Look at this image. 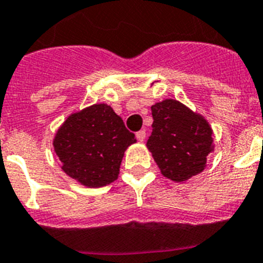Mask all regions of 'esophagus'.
<instances>
[{"mask_svg": "<svg viewBox=\"0 0 263 263\" xmlns=\"http://www.w3.org/2000/svg\"><path fill=\"white\" fill-rule=\"evenodd\" d=\"M136 137H137V139H138V141H141V142H142V141H145V138H146V130L143 129V130H139V132H137Z\"/></svg>", "mask_w": 263, "mask_h": 263, "instance_id": "34e87169", "label": "esophagus"}]
</instances>
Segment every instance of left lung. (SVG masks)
I'll return each instance as SVG.
<instances>
[{"instance_id": "8db88e82", "label": "left lung", "mask_w": 263, "mask_h": 263, "mask_svg": "<svg viewBox=\"0 0 263 263\" xmlns=\"http://www.w3.org/2000/svg\"><path fill=\"white\" fill-rule=\"evenodd\" d=\"M152 115L153 133L146 146L162 175L184 182L200 174L213 152V132L208 121L173 99L153 105Z\"/></svg>"}]
</instances>
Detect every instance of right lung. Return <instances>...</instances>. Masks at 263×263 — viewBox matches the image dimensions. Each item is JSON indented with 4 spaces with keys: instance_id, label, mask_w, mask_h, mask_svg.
<instances>
[{
    "instance_id": "right-lung-1",
    "label": "right lung",
    "mask_w": 263,
    "mask_h": 263,
    "mask_svg": "<svg viewBox=\"0 0 263 263\" xmlns=\"http://www.w3.org/2000/svg\"><path fill=\"white\" fill-rule=\"evenodd\" d=\"M134 142V134L110 106L95 104L63 122L53 148L67 175L85 187L97 188L118 178L125 150Z\"/></svg>"
}]
</instances>
